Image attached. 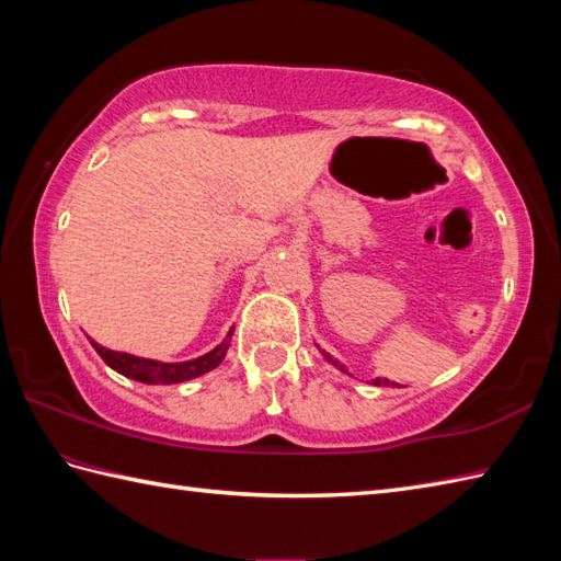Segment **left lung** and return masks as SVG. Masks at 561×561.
<instances>
[{"label": "left lung", "mask_w": 561, "mask_h": 561, "mask_svg": "<svg viewBox=\"0 0 561 561\" xmlns=\"http://www.w3.org/2000/svg\"><path fill=\"white\" fill-rule=\"evenodd\" d=\"M323 354H325V352H323ZM325 359H328L330 364H335L337 368H342V371H344V366H342V364H340L337 359H332V356H330V354H325ZM374 386H396V383H390V380H388V378H376V380H374Z\"/></svg>", "instance_id": "1"}]
</instances>
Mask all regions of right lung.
<instances>
[{
    "mask_svg": "<svg viewBox=\"0 0 561 561\" xmlns=\"http://www.w3.org/2000/svg\"><path fill=\"white\" fill-rule=\"evenodd\" d=\"M231 337V332H229ZM93 350L101 354V359L115 368L117 374H123L133 380H139V383H151V386H171V383H183V380L197 378L202 374L211 371L221 364L226 356V350H229V340H224L217 350H211L205 356H197L193 362H181V364H163V362H153V359H141V356H133L125 352H113L101 347L99 342H93Z\"/></svg>",
    "mask_w": 561,
    "mask_h": 561,
    "instance_id": "right-lung-1",
    "label": "right lung"
}]
</instances>
